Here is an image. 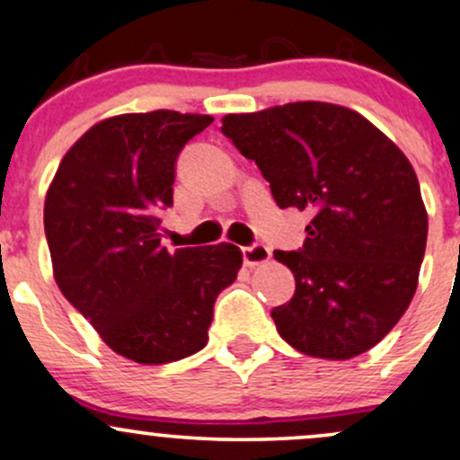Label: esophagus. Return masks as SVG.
I'll use <instances>...</instances> for the list:
<instances>
[{
    "label": "esophagus",
    "instance_id": "1",
    "mask_svg": "<svg viewBox=\"0 0 460 460\" xmlns=\"http://www.w3.org/2000/svg\"><path fill=\"white\" fill-rule=\"evenodd\" d=\"M241 252H243V263L250 268L259 266V263H266L268 259H270V250L263 243H252L248 245V248L241 250Z\"/></svg>",
    "mask_w": 460,
    "mask_h": 460
}]
</instances>
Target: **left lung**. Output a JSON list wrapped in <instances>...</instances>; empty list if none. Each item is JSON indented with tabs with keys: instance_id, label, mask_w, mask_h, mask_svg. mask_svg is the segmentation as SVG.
I'll return each mask as SVG.
<instances>
[{
	"instance_id": "left-lung-1",
	"label": "left lung",
	"mask_w": 460,
	"mask_h": 460,
	"mask_svg": "<svg viewBox=\"0 0 460 460\" xmlns=\"http://www.w3.org/2000/svg\"><path fill=\"white\" fill-rule=\"evenodd\" d=\"M224 136L257 163L279 208L313 215L295 252L290 302L272 308L297 351L349 360L380 342L407 311L427 243L416 172L365 116L331 102H288L226 116Z\"/></svg>"
}]
</instances>
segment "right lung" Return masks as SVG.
<instances>
[{"label": "right lung", "mask_w": 460, "mask_h": 460, "mask_svg": "<svg viewBox=\"0 0 460 460\" xmlns=\"http://www.w3.org/2000/svg\"><path fill=\"white\" fill-rule=\"evenodd\" d=\"M212 116L158 109L91 127L65 154L44 201V232L62 295L118 356L165 365L208 344L215 302L241 250L161 245L176 158Z\"/></svg>", "instance_id": "obj_1"}]
</instances>
